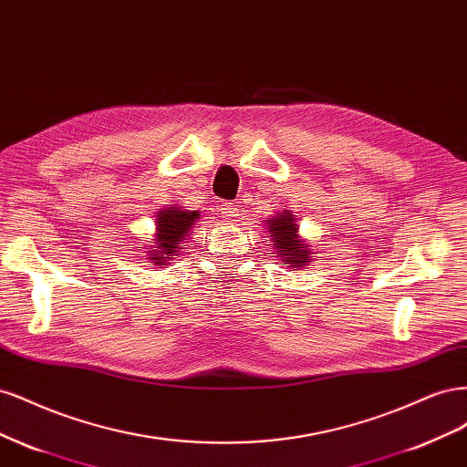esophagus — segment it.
Segmentation results:
<instances>
[{
    "mask_svg": "<svg viewBox=\"0 0 467 467\" xmlns=\"http://www.w3.org/2000/svg\"><path fill=\"white\" fill-rule=\"evenodd\" d=\"M222 216L225 218V220H235L237 218V212H239V208L234 204V202H222Z\"/></svg>",
    "mask_w": 467,
    "mask_h": 467,
    "instance_id": "1",
    "label": "esophagus"
}]
</instances>
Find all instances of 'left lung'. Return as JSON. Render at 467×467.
I'll return each mask as SVG.
<instances>
[{
	"instance_id": "obj_1",
	"label": "left lung",
	"mask_w": 467,
	"mask_h": 467,
	"mask_svg": "<svg viewBox=\"0 0 467 467\" xmlns=\"http://www.w3.org/2000/svg\"><path fill=\"white\" fill-rule=\"evenodd\" d=\"M268 223H271L268 232L273 234V239H275L273 245H276L280 255L285 257L286 265H290L294 268H300V266L307 265V261H309L307 255H312V251H306L304 244L298 242V234H296L298 232V228H296L290 212H285V214L268 220Z\"/></svg>"
}]
</instances>
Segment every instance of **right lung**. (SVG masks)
Here are the masks:
<instances>
[{
  "instance_id": "right-lung-1",
  "label": "right lung",
  "mask_w": 467,
  "mask_h": 467,
  "mask_svg": "<svg viewBox=\"0 0 467 467\" xmlns=\"http://www.w3.org/2000/svg\"><path fill=\"white\" fill-rule=\"evenodd\" d=\"M199 218V212H182V210H161L158 216V235H155V247H150V259L155 265H161V261L171 259L175 249H179V242L189 234L194 225V220ZM167 254V258L162 255Z\"/></svg>"
}]
</instances>
